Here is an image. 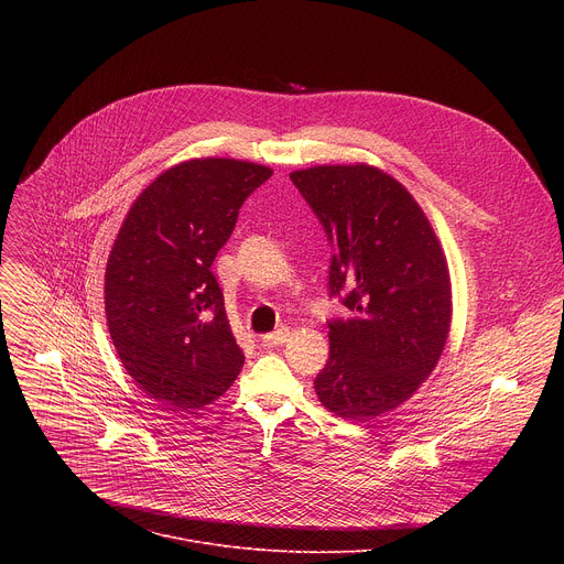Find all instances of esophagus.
Instances as JSON below:
<instances>
[{
    "instance_id": "obj_1",
    "label": "esophagus",
    "mask_w": 564,
    "mask_h": 564,
    "mask_svg": "<svg viewBox=\"0 0 564 564\" xmlns=\"http://www.w3.org/2000/svg\"><path fill=\"white\" fill-rule=\"evenodd\" d=\"M288 337H290V328H288V326H281L279 330H274V333H270V335L263 337V346H265V348L283 346V344L288 341Z\"/></svg>"
}]
</instances>
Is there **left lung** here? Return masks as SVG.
Segmentation results:
<instances>
[{"instance_id": "obj_1", "label": "left lung", "mask_w": 564, "mask_h": 564, "mask_svg": "<svg viewBox=\"0 0 564 564\" xmlns=\"http://www.w3.org/2000/svg\"><path fill=\"white\" fill-rule=\"evenodd\" d=\"M335 248L330 296L352 312L330 321L318 401L344 420H375L422 386L451 330V276L440 240L409 189L386 172L318 165L290 174Z\"/></svg>"}]
</instances>
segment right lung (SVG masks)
Returning a JSON list of instances; mask_svg holds the SVG:
<instances>
[{"instance_id":"1","label":"right lung","mask_w":564,"mask_h":564,"mask_svg":"<svg viewBox=\"0 0 564 564\" xmlns=\"http://www.w3.org/2000/svg\"><path fill=\"white\" fill-rule=\"evenodd\" d=\"M270 176L248 160L194 158L131 205L107 261L105 310L124 370L151 399L203 409L243 368L212 263Z\"/></svg>"}]
</instances>
